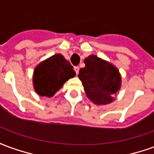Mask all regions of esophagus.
Returning a JSON list of instances; mask_svg holds the SVG:
<instances>
[{
  "label": "esophagus",
  "mask_w": 154,
  "mask_h": 154,
  "mask_svg": "<svg viewBox=\"0 0 154 154\" xmlns=\"http://www.w3.org/2000/svg\"><path fill=\"white\" fill-rule=\"evenodd\" d=\"M74 70L76 72V73L78 74V72H79V67H74Z\"/></svg>",
  "instance_id": "obj_1"
}]
</instances>
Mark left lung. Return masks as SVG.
Returning a JSON list of instances; mask_svg holds the SVG:
<instances>
[{
	"mask_svg": "<svg viewBox=\"0 0 154 154\" xmlns=\"http://www.w3.org/2000/svg\"><path fill=\"white\" fill-rule=\"evenodd\" d=\"M84 63L86 66L81 68L78 77L87 97L97 105L112 102L121 82L118 69L95 55L87 57Z\"/></svg>",
	"mask_w": 154,
	"mask_h": 154,
	"instance_id": "left-lung-1",
	"label": "left lung"
}]
</instances>
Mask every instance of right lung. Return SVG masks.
I'll return each instance as SVG.
<instances>
[{
	"label": "right lung",
	"mask_w": 154,
	"mask_h": 154,
	"mask_svg": "<svg viewBox=\"0 0 154 154\" xmlns=\"http://www.w3.org/2000/svg\"><path fill=\"white\" fill-rule=\"evenodd\" d=\"M73 67L62 54H55L41 63L34 72V87L41 97H54L66 81L75 77Z\"/></svg>",
	"instance_id": "obj_1"
}]
</instances>
